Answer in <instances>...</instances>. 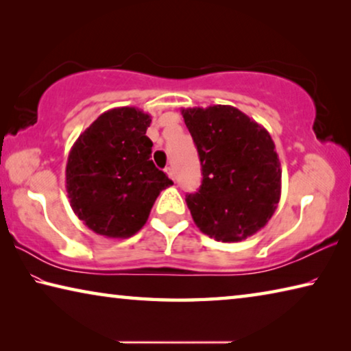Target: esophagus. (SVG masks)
Masks as SVG:
<instances>
[{
    "label": "esophagus",
    "instance_id": "1",
    "mask_svg": "<svg viewBox=\"0 0 351 351\" xmlns=\"http://www.w3.org/2000/svg\"><path fill=\"white\" fill-rule=\"evenodd\" d=\"M165 171H167V175H169V178L170 180H176V175H175V170H173V167H167L165 169Z\"/></svg>",
    "mask_w": 351,
    "mask_h": 351
}]
</instances>
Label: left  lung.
<instances>
[{"mask_svg": "<svg viewBox=\"0 0 351 351\" xmlns=\"http://www.w3.org/2000/svg\"><path fill=\"white\" fill-rule=\"evenodd\" d=\"M181 114L203 171L198 192L186 197L195 224L223 243L254 235L280 201L282 170L271 134L230 105L182 108Z\"/></svg>", "mask_w": 351, "mask_h": 351, "instance_id": "8db88e82", "label": "left lung"}]
</instances>
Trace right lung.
<instances>
[{"instance_id":"add662e5","label":"right lung","mask_w":351,"mask_h":351,"mask_svg":"<svg viewBox=\"0 0 351 351\" xmlns=\"http://www.w3.org/2000/svg\"><path fill=\"white\" fill-rule=\"evenodd\" d=\"M152 117L134 106L100 114L71 148L66 192L71 207L93 232L127 239L147 223L154 201L171 186L154 167Z\"/></svg>"}]
</instances>
